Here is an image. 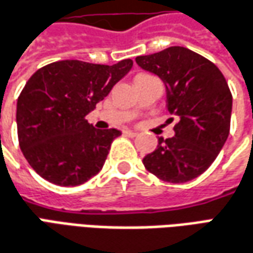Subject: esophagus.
Masks as SVG:
<instances>
[{
  "mask_svg": "<svg viewBox=\"0 0 253 253\" xmlns=\"http://www.w3.org/2000/svg\"><path fill=\"white\" fill-rule=\"evenodd\" d=\"M125 134H126V135H128V137H137V135H138V132L132 131V130H126V131H125Z\"/></svg>",
  "mask_w": 253,
  "mask_h": 253,
  "instance_id": "esophagus-1",
  "label": "esophagus"
}]
</instances>
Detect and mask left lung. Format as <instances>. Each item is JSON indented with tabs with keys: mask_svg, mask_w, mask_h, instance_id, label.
I'll list each match as a JSON object with an SVG mask.
<instances>
[{
	"mask_svg": "<svg viewBox=\"0 0 253 253\" xmlns=\"http://www.w3.org/2000/svg\"><path fill=\"white\" fill-rule=\"evenodd\" d=\"M135 61L163 81L166 108L178 116L175 135L159 137L156 149L142 160L145 169L162 181H192L213 163L229 137V84L216 65L188 47H167Z\"/></svg>",
	"mask_w": 253,
	"mask_h": 253,
	"instance_id": "1",
	"label": "left lung"
}]
</instances>
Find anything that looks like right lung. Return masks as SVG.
<instances>
[{"label":"right lung","mask_w":253,"mask_h":253,"mask_svg":"<svg viewBox=\"0 0 253 253\" xmlns=\"http://www.w3.org/2000/svg\"><path fill=\"white\" fill-rule=\"evenodd\" d=\"M131 67V59L114 65L63 60L28 79L17 98L16 123L20 149L38 175L59 186H77L100 172L122 132L96 128L86 115Z\"/></svg>","instance_id":"right-lung-1"}]
</instances>
